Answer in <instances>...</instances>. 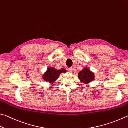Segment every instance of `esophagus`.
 <instances>
[{"label": "esophagus", "mask_w": 128, "mask_h": 128, "mask_svg": "<svg viewBox=\"0 0 128 128\" xmlns=\"http://www.w3.org/2000/svg\"><path fill=\"white\" fill-rule=\"evenodd\" d=\"M68 70L69 72H70V73H72V72H73V68H68Z\"/></svg>", "instance_id": "34e87169"}]
</instances>
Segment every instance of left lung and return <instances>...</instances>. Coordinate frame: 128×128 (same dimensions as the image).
I'll list each match as a JSON object with an SVG mask.
<instances>
[{
  "label": "left lung",
  "mask_w": 128,
  "mask_h": 128,
  "mask_svg": "<svg viewBox=\"0 0 128 128\" xmlns=\"http://www.w3.org/2000/svg\"><path fill=\"white\" fill-rule=\"evenodd\" d=\"M78 78L83 83L87 84L94 80V73L88 68H84L78 73Z\"/></svg>",
  "instance_id": "obj_1"
}]
</instances>
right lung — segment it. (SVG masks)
Instances as JSON below:
<instances>
[{
    "mask_svg": "<svg viewBox=\"0 0 128 128\" xmlns=\"http://www.w3.org/2000/svg\"><path fill=\"white\" fill-rule=\"evenodd\" d=\"M66 70L64 69H61L57 70L54 68H48L43 76V78L46 82H48L53 83L59 78L60 74L62 73H66Z\"/></svg>",
    "mask_w": 128,
    "mask_h": 128,
    "instance_id": "add662e5",
    "label": "right lung"
}]
</instances>
